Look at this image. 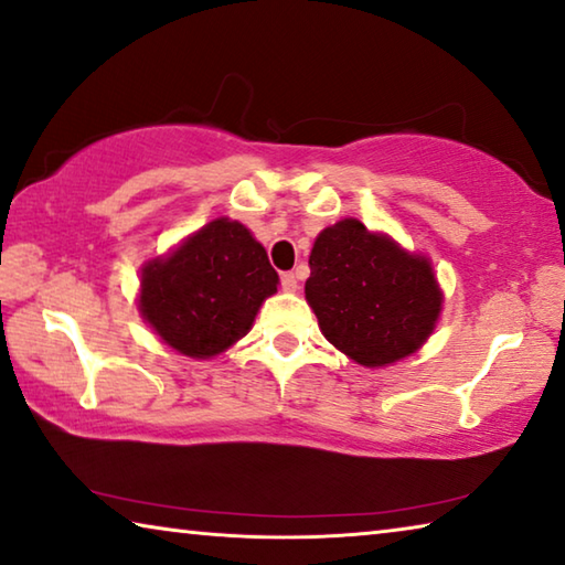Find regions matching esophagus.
I'll return each instance as SVG.
<instances>
[{
	"instance_id": "34e87169",
	"label": "esophagus",
	"mask_w": 565,
	"mask_h": 565,
	"mask_svg": "<svg viewBox=\"0 0 565 565\" xmlns=\"http://www.w3.org/2000/svg\"><path fill=\"white\" fill-rule=\"evenodd\" d=\"M281 289L284 291H296L299 289V276H296L294 271H286V274H281Z\"/></svg>"
}]
</instances>
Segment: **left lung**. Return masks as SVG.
<instances>
[{
	"label": "left lung",
	"mask_w": 565,
	"mask_h": 565,
	"mask_svg": "<svg viewBox=\"0 0 565 565\" xmlns=\"http://www.w3.org/2000/svg\"><path fill=\"white\" fill-rule=\"evenodd\" d=\"M306 301L333 347L361 366H386L431 337L444 294L420 254L359 218H341L313 242Z\"/></svg>",
	"instance_id": "obj_1"
}]
</instances>
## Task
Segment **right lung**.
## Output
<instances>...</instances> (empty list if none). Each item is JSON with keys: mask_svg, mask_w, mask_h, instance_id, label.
<instances>
[{"mask_svg": "<svg viewBox=\"0 0 565 565\" xmlns=\"http://www.w3.org/2000/svg\"><path fill=\"white\" fill-rule=\"evenodd\" d=\"M276 284L266 248L222 216L145 264L139 311L167 347L212 359L246 337Z\"/></svg>", "mask_w": 565, "mask_h": 565, "instance_id": "right-lung-1", "label": "right lung"}]
</instances>
